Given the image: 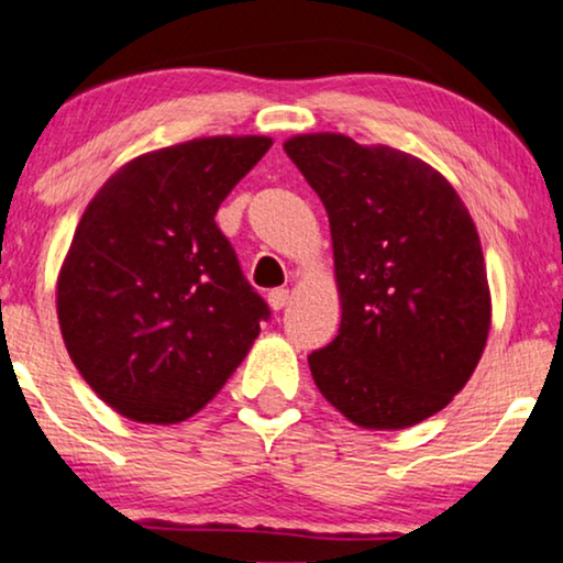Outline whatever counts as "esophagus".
Wrapping results in <instances>:
<instances>
[{
	"mask_svg": "<svg viewBox=\"0 0 563 563\" xmlns=\"http://www.w3.org/2000/svg\"><path fill=\"white\" fill-rule=\"evenodd\" d=\"M267 303L273 306V311H280L288 306V290L286 288H273L267 294Z\"/></svg>",
	"mask_w": 563,
	"mask_h": 563,
	"instance_id": "34e87169",
	"label": "esophagus"
}]
</instances>
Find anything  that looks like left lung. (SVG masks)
<instances>
[{
    "instance_id": "8db88e82",
    "label": "left lung",
    "mask_w": 563,
    "mask_h": 563,
    "mask_svg": "<svg viewBox=\"0 0 563 563\" xmlns=\"http://www.w3.org/2000/svg\"><path fill=\"white\" fill-rule=\"evenodd\" d=\"M332 229L340 334L309 355L350 422L404 430L466 386L492 324L482 242L451 183L417 156L342 133L286 141Z\"/></svg>"
}]
</instances>
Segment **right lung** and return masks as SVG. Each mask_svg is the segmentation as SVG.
<instances>
[{
  "mask_svg": "<svg viewBox=\"0 0 563 563\" xmlns=\"http://www.w3.org/2000/svg\"><path fill=\"white\" fill-rule=\"evenodd\" d=\"M267 136H213L123 164L87 206L58 273V324L81 378L118 415L200 411L269 319L216 211Z\"/></svg>",
  "mask_w": 563,
  "mask_h": 563,
  "instance_id": "add662e5",
  "label": "right lung"
}]
</instances>
